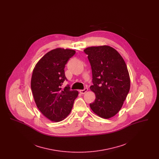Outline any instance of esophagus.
Returning <instances> with one entry per match:
<instances>
[{"label":"esophagus","instance_id":"34e87169","mask_svg":"<svg viewBox=\"0 0 159 159\" xmlns=\"http://www.w3.org/2000/svg\"><path fill=\"white\" fill-rule=\"evenodd\" d=\"M88 90V89L87 88H84V89H82V90H79V92H80V93H82V94H84V93H85Z\"/></svg>","mask_w":159,"mask_h":159}]
</instances>
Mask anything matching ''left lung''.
<instances>
[{
  "instance_id": "left-lung-1",
  "label": "left lung",
  "mask_w": 159,
  "mask_h": 159,
  "mask_svg": "<svg viewBox=\"0 0 159 159\" xmlns=\"http://www.w3.org/2000/svg\"><path fill=\"white\" fill-rule=\"evenodd\" d=\"M84 52L92 69L90 89L96 95L90 107L99 117L109 119L120 111L130 89L126 64L119 52L108 46L89 47Z\"/></svg>"
}]
</instances>
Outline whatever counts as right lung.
<instances>
[{"label": "right lung", "mask_w": 159, "mask_h": 159, "mask_svg": "<svg viewBox=\"0 0 159 159\" xmlns=\"http://www.w3.org/2000/svg\"><path fill=\"white\" fill-rule=\"evenodd\" d=\"M76 51L68 49H53L39 60L33 70L31 88L39 110L53 121L64 120L70 113L78 92L70 89L64 72L66 64Z\"/></svg>", "instance_id": "1"}]
</instances>
